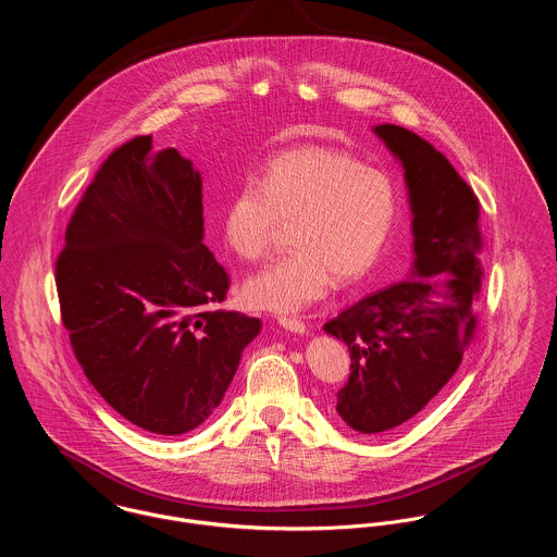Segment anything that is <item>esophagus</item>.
I'll return each instance as SVG.
<instances>
[{
  "instance_id": "1",
  "label": "esophagus",
  "mask_w": 557,
  "mask_h": 557,
  "mask_svg": "<svg viewBox=\"0 0 557 557\" xmlns=\"http://www.w3.org/2000/svg\"><path fill=\"white\" fill-rule=\"evenodd\" d=\"M277 322H280V326H284V329H286V331H290V333H299V335H304V333L308 331L306 322H301L299 318H286V315H282V318H277Z\"/></svg>"
}]
</instances>
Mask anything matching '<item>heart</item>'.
Wrapping results in <instances>:
<instances>
[{
    "label": "heart",
    "instance_id": "1",
    "mask_svg": "<svg viewBox=\"0 0 557 557\" xmlns=\"http://www.w3.org/2000/svg\"><path fill=\"white\" fill-rule=\"evenodd\" d=\"M295 251L249 275V308L288 313L324 299L339 284L363 280L399 220L393 180L346 151L301 147L273 158L260 184L235 189L222 211V237L244 260L262 258L282 222H293Z\"/></svg>",
    "mask_w": 557,
    "mask_h": 557
}]
</instances>
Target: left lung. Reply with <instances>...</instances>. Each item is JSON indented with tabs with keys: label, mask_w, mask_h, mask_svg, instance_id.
<instances>
[{
	"label": "left lung",
	"mask_w": 557,
	"mask_h": 557,
	"mask_svg": "<svg viewBox=\"0 0 557 557\" xmlns=\"http://www.w3.org/2000/svg\"><path fill=\"white\" fill-rule=\"evenodd\" d=\"M373 132L404 169L414 260L408 280L324 324L352 361L337 414L361 433L404 425L453 377L476 326L472 304L483 275L472 187L419 134L393 124Z\"/></svg>",
	"instance_id": "left-lung-1"
}]
</instances>
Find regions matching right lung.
<instances>
[{"label": "right lung", "mask_w": 557, "mask_h": 557, "mask_svg": "<svg viewBox=\"0 0 557 557\" xmlns=\"http://www.w3.org/2000/svg\"><path fill=\"white\" fill-rule=\"evenodd\" d=\"M202 239L200 173L173 147L153 153L151 136L107 158L65 228L55 282L76 361L147 432L205 423L262 326L213 309L231 277Z\"/></svg>", "instance_id": "1"}]
</instances>
